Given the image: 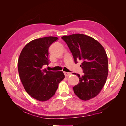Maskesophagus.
Listing matches in <instances>:
<instances>
[{"label": "esophagus", "instance_id": "esophagus-1", "mask_svg": "<svg viewBox=\"0 0 126 126\" xmlns=\"http://www.w3.org/2000/svg\"><path fill=\"white\" fill-rule=\"evenodd\" d=\"M64 75H65L66 77H68V76H71V73H70V72H64Z\"/></svg>", "mask_w": 126, "mask_h": 126}]
</instances>
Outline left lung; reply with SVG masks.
Returning <instances> with one entry per match:
<instances>
[{
	"label": "left lung",
	"instance_id": "left-lung-1",
	"mask_svg": "<svg viewBox=\"0 0 126 126\" xmlns=\"http://www.w3.org/2000/svg\"><path fill=\"white\" fill-rule=\"evenodd\" d=\"M75 63L81 60L80 66L85 74L77 75L78 84L73 87L75 94L82 100L91 99L100 93L106 82L108 74L107 55L104 48L93 38L83 34L63 36Z\"/></svg>",
	"mask_w": 126,
	"mask_h": 126
}]
</instances>
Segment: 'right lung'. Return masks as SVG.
I'll list each match as a JSON object with an SVG mask.
<instances>
[{
	"mask_svg": "<svg viewBox=\"0 0 126 126\" xmlns=\"http://www.w3.org/2000/svg\"><path fill=\"white\" fill-rule=\"evenodd\" d=\"M58 39L46 37L34 39L26 45L19 57L18 72L24 88L30 96L40 101L54 96L59 83L65 77L63 71L44 68L49 63V48Z\"/></svg>",
	"mask_w": 126,
	"mask_h": 126,
	"instance_id": "obj_1",
	"label": "right lung"
}]
</instances>
